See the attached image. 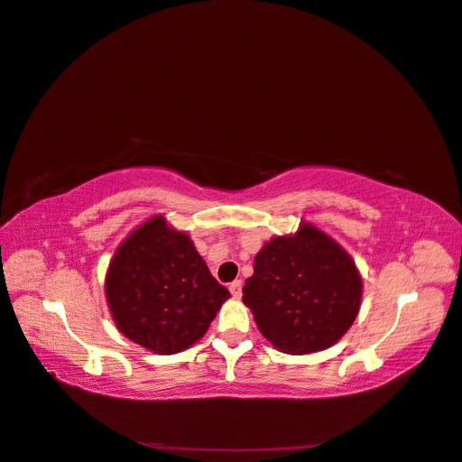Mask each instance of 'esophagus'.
<instances>
[{
  "instance_id": "obj_1",
  "label": "esophagus",
  "mask_w": 462,
  "mask_h": 462,
  "mask_svg": "<svg viewBox=\"0 0 462 462\" xmlns=\"http://www.w3.org/2000/svg\"><path fill=\"white\" fill-rule=\"evenodd\" d=\"M241 287H243L241 279H237V281H233V283H229V291H231V295H233L235 299L241 297Z\"/></svg>"
}]
</instances>
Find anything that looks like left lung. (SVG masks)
I'll return each instance as SVG.
<instances>
[{
  "label": "left lung",
  "mask_w": 462,
  "mask_h": 462,
  "mask_svg": "<svg viewBox=\"0 0 462 462\" xmlns=\"http://www.w3.org/2000/svg\"><path fill=\"white\" fill-rule=\"evenodd\" d=\"M361 295L349 253L309 223L263 245L243 287L261 335L289 355L335 345L356 319Z\"/></svg>",
  "instance_id": "left-lung-1"
}]
</instances>
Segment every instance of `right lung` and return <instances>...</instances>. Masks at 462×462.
I'll list each match as a JSON object with an SVG mask.
<instances>
[{
    "label": "right lung",
    "instance_id": "right-lung-1",
    "mask_svg": "<svg viewBox=\"0 0 462 462\" xmlns=\"http://www.w3.org/2000/svg\"><path fill=\"white\" fill-rule=\"evenodd\" d=\"M106 297L129 341L175 355L199 341L231 295L207 269L189 235L155 215L117 247Z\"/></svg>",
    "mask_w": 462,
    "mask_h": 462
}]
</instances>
